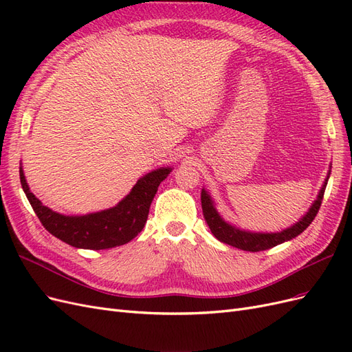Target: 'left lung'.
I'll use <instances>...</instances> for the list:
<instances>
[{
	"label": "left lung",
	"instance_id": "8db88e82",
	"mask_svg": "<svg viewBox=\"0 0 352 352\" xmlns=\"http://www.w3.org/2000/svg\"><path fill=\"white\" fill-rule=\"evenodd\" d=\"M330 175V173H329ZM329 179V176H327ZM327 179L323 185V188L318 192L317 199L314 201V204L311 208L308 210L307 214L294 225L292 228L286 229L279 233H252V232H245L239 230L235 226H230L229 223L223 220L219 212L214 208V204L210 198V195L206 192L204 189L201 190V206H202V212H204V219L207 221V225L211 230L212 235H214L219 241L225 242L228 245H232V247L243 250V251H251V252H257V251H264L276 247V245L283 243L285 241H289L295 236L302 233L308 226L311 225V221L317 216L318 210H320L323 195H324V189L327 185Z\"/></svg>",
	"mask_w": 352,
	"mask_h": 352
}]
</instances>
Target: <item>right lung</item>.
<instances>
[{"mask_svg": "<svg viewBox=\"0 0 352 352\" xmlns=\"http://www.w3.org/2000/svg\"><path fill=\"white\" fill-rule=\"evenodd\" d=\"M172 168H158L138 180L131 194L113 208L87 216H63L42 206L30 192L23 170L20 167V184L35 214L51 235L74 248L107 250L132 241L144 229L150 206Z\"/></svg>", "mask_w": 352, "mask_h": 352, "instance_id": "add662e5", "label": "right lung"}]
</instances>
